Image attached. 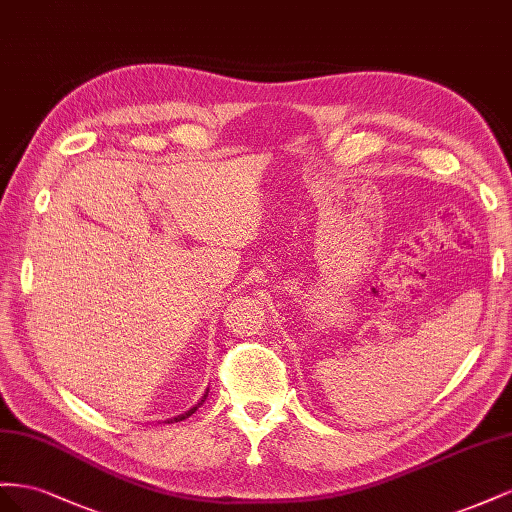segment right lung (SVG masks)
<instances>
[{
    "label": "right lung",
    "mask_w": 512,
    "mask_h": 512,
    "mask_svg": "<svg viewBox=\"0 0 512 512\" xmlns=\"http://www.w3.org/2000/svg\"><path fill=\"white\" fill-rule=\"evenodd\" d=\"M206 397H208V390H206V394H203V397L199 399V403L191 407V410H188V412H184V414H180V416H175V418H169V420H165V422H167V425H171V422H180V420H186L188 416H193V414H195V412L199 410V407L203 405V401H206Z\"/></svg>",
    "instance_id": "add662e5"
}]
</instances>
